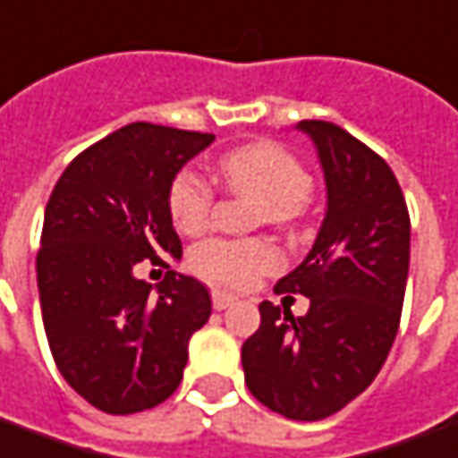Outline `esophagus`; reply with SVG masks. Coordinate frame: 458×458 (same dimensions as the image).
I'll return each instance as SVG.
<instances>
[{"label":"esophagus","instance_id":"34e87169","mask_svg":"<svg viewBox=\"0 0 458 458\" xmlns=\"http://www.w3.org/2000/svg\"><path fill=\"white\" fill-rule=\"evenodd\" d=\"M210 297H213V307H216V310H225V307H230L233 302H238V295L225 293V290H213Z\"/></svg>","mask_w":458,"mask_h":458}]
</instances>
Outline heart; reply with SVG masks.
<instances>
[{
  "mask_svg": "<svg viewBox=\"0 0 458 458\" xmlns=\"http://www.w3.org/2000/svg\"><path fill=\"white\" fill-rule=\"evenodd\" d=\"M218 171L233 193L248 196L260 203L258 220L290 228L302 213L312 193V178L305 165L275 143H250L228 151L218 161ZM213 208L210 185L193 171H181L168 188V216L185 235L203 233ZM191 265L198 275L218 284L248 287L262 275L280 267V252L270 240L210 238L200 242Z\"/></svg>",
  "mask_w": 458,
  "mask_h": 458,
  "instance_id": "1",
  "label": "heart"
}]
</instances>
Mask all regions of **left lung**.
I'll list each match as a JSON object with an SVG mask.
<instances>
[{
	"instance_id": "obj_1",
	"label": "left lung",
	"mask_w": 458,
	"mask_h": 458,
	"mask_svg": "<svg viewBox=\"0 0 458 458\" xmlns=\"http://www.w3.org/2000/svg\"><path fill=\"white\" fill-rule=\"evenodd\" d=\"M318 148L327 213L307 258L275 293L310 310L260 302V327L242 344L250 394L277 414L318 421L360 396L399 329L409 275V210L382 156L329 121H300Z\"/></svg>"
}]
</instances>
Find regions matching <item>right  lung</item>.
Listing matches in <instances>:
<instances>
[{"label":"right lung","mask_w":458,"mask_h":458,"mask_svg":"<svg viewBox=\"0 0 458 458\" xmlns=\"http://www.w3.org/2000/svg\"><path fill=\"white\" fill-rule=\"evenodd\" d=\"M213 139L136 121L79 153L51 191L37 255L41 319L64 379L106 414L174 394L188 340L210 318L206 284L168 265L183 255L168 188ZM143 259L166 267L156 298L135 277Z\"/></svg>","instance_id":"add662e5"}]
</instances>
